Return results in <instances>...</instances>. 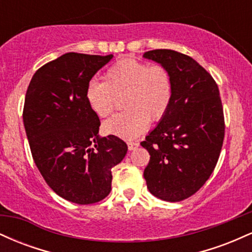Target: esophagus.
I'll return each mask as SVG.
<instances>
[{"label":"esophagus","mask_w":252,"mask_h":252,"mask_svg":"<svg viewBox=\"0 0 252 252\" xmlns=\"http://www.w3.org/2000/svg\"><path fill=\"white\" fill-rule=\"evenodd\" d=\"M138 147L137 142H128V149L129 150H135Z\"/></svg>","instance_id":"34e87169"}]
</instances>
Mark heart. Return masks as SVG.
Masks as SVG:
<instances>
[{
  "label": "heart",
  "mask_w": 252,
  "mask_h": 252,
  "mask_svg": "<svg viewBox=\"0 0 252 252\" xmlns=\"http://www.w3.org/2000/svg\"><path fill=\"white\" fill-rule=\"evenodd\" d=\"M105 82H91L86 100L99 117L114 112L117 97H123L126 112L104 122L106 134L131 140L148 128L149 120H161L168 111L173 97L169 72L162 66L126 58L108 68Z\"/></svg>",
  "instance_id": "b5f03b06"
}]
</instances>
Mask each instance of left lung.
<instances>
[{
  "mask_svg": "<svg viewBox=\"0 0 252 252\" xmlns=\"http://www.w3.org/2000/svg\"><path fill=\"white\" fill-rule=\"evenodd\" d=\"M143 58L166 68L173 83L168 111L141 142L150 154L143 176L156 198L181 201L201 189L218 162L225 132L219 89L189 56L154 50Z\"/></svg>",
  "mask_w": 252,
  "mask_h": 252,
  "instance_id": "obj_1",
  "label": "left lung"
}]
</instances>
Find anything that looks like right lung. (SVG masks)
I'll use <instances>...</instances> for the list:
<instances>
[{
	"instance_id": "obj_1",
	"label": "right lung",
	"mask_w": 252,
	"mask_h": 252,
	"mask_svg": "<svg viewBox=\"0 0 252 252\" xmlns=\"http://www.w3.org/2000/svg\"><path fill=\"white\" fill-rule=\"evenodd\" d=\"M112 57L63 54L34 73L26 92L24 126L34 162L48 186L74 204L108 196L112 167L128 150L117 136L98 135L99 118L85 96L90 80Z\"/></svg>"
}]
</instances>
